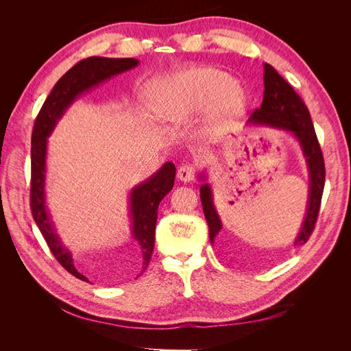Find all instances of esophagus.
Returning a JSON list of instances; mask_svg holds the SVG:
<instances>
[{"instance_id":"34e87169","label":"esophagus","mask_w":351,"mask_h":351,"mask_svg":"<svg viewBox=\"0 0 351 351\" xmlns=\"http://www.w3.org/2000/svg\"><path fill=\"white\" fill-rule=\"evenodd\" d=\"M177 177L184 183L192 182V180L195 178V167L190 164H183L177 169Z\"/></svg>"}]
</instances>
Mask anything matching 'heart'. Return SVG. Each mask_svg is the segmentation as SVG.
<instances>
[{
  "label": "heart",
  "mask_w": 351,
  "mask_h": 351,
  "mask_svg": "<svg viewBox=\"0 0 351 351\" xmlns=\"http://www.w3.org/2000/svg\"><path fill=\"white\" fill-rule=\"evenodd\" d=\"M246 92L230 74L204 67L167 76L155 84V108L169 121H186L210 107L209 123L221 129L243 112Z\"/></svg>",
  "instance_id": "b5f03b06"
}]
</instances>
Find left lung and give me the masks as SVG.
I'll return each mask as SVG.
<instances>
[{"label":"left lung","instance_id":"8db88e82","mask_svg":"<svg viewBox=\"0 0 351 351\" xmlns=\"http://www.w3.org/2000/svg\"><path fill=\"white\" fill-rule=\"evenodd\" d=\"M263 86L262 105L250 115L249 124L268 125L291 133L297 143L300 145L306 159L307 171H309V199H307L306 205V215L299 234L294 240V246H302L309 240L315 228L317 214H319L325 186L324 156L313 129L309 110L290 84L268 62L263 64ZM199 178L205 182L206 176L202 173L199 174ZM200 200L209 227V239L210 243H214L222 224L214 205V195H212V187L209 183L200 186Z\"/></svg>","mask_w":351,"mask_h":351}]
</instances>
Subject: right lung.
Wrapping results in <instances>:
<instances>
[{
	"label": "right lung",
	"instance_id": "obj_1",
	"mask_svg": "<svg viewBox=\"0 0 351 351\" xmlns=\"http://www.w3.org/2000/svg\"><path fill=\"white\" fill-rule=\"evenodd\" d=\"M139 64L136 58H105L89 57L79 61L62 76L52 88L48 98L36 117L34 132H32V178H30V209L32 215L44 236L49 250L56 259L71 275L79 280L89 281L73 262L71 252L66 247L60 236L47 206L45 180H47V147L48 137L56 129L57 123L70 105L80 95L99 86L112 76L134 69ZM176 178V167L173 162H165L155 174L132 189L129 195V215L132 222V239L137 243L142 253V265L139 272H145L149 265L154 244L158 206L168 192H171ZM139 277V275H137Z\"/></svg>",
	"mask_w": 351,
	"mask_h": 351
}]
</instances>
